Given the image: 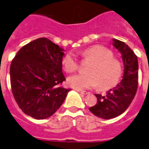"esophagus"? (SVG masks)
Instances as JSON below:
<instances>
[{"label": "esophagus", "mask_w": 149, "mask_h": 149, "mask_svg": "<svg viewBox=\"0 0 149 149\" xmlns=\"http://www.w3.org/2000/svg\"><path fill=\"white\" fill-rule=\"evenodd\" d=\"M75 90H76L78 92L83 94V95H86V94H87V92H86V91H82V90H80V89H75Z\"/></svg>", "instance_id": "34e87169"}]
</instances>
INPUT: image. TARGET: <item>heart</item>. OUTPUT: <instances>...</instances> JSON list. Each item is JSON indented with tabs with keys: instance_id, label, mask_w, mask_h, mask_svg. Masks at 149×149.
<instances>
[{
	"instance_id": "heart-1",
	"label": "heart",
	"mask_w": 149,
	"mask_h": 149,
	"mask_svg": "<svg viewBox=\"0 0 149 149\" xmlns=\"http://www.w3.org/2000/svg\"><path fill=\"white\" fill-rule=\"evenodd\" d=\"M111 50L105 46L95 45L82 52L84 61L91 62L85 74H78L68 79V84L77 89H90L99 85L100 90H109L116 86L123 75V66L114 57ZM62 64L67 73H73L79 68V62L72 52H66L62 58Z\"/></svg>"
}]
</instances>
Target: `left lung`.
Instances as JSON below:
<instances>
[{
  "mask_svg": "<svg viewBox=\"0 0 149 149\" xmlns=\"http://www.w3.org/2000/svg\"><path fill=\"white\" fill-rule=\"evenodd\" d=\"M113 46L122 54L124 65L123 79L116 87L109 90L106 95L95 94L96 104L89 108L95 116L105 120L115 118L127 110L138 87L137 56L123 42L117 39H113Z\"/></svg>",
  "mask_w": 149,
  "mask_h": 149,
  "instance_id": "obj_1",
  "label": "left lung"
}]
</instances>
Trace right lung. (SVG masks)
I'll return each instance as SVG.
<instances>
[{
  "label": "right lung",
  "mask_w": 149,
  "mask_h": 149,
  "mask_svg": "<svg viewBox=\"0 0 149 149\" xmlns=\"http://www.w3.org/2000/svg\"><path fill=\"white\" fill-rule=\"evenodd\" d=\"M46 38L30 42L19 50L10 65L13 97L21 110L37 120L51 116L70 90L61 86L64 53Z\"/></svg>",
  "instance_id": "1"
}]
</instances>
